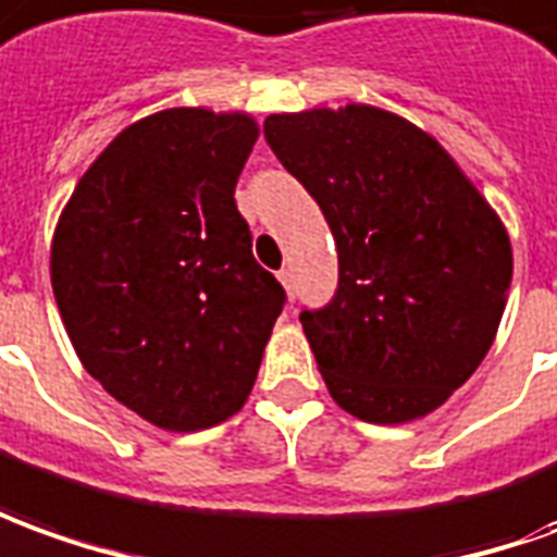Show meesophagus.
<instances>
[{
	"mask_svg": "<svg viewBox=\"0 0 557 557\" xmlns=\"http://www.w3.org/2000/svg\"><path fill=\"white\" fill-rule=\"evenodd\" d=\"M278 282L287 290V297H294V272L290 270H278Z\"/></svg>",
	"mask_w": 557,
	"mask_h": 557,
	"instance_id": "1",
	"label": "esophagus"
}]
</instances>
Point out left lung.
<instances>
[{
	"label": "left lung",
	"instance_id": "left-lung-1",
	"mask_svg": "<svg viewBox=\"0 0 557 557\" xmlns=\"http://www.w3.org/2000/svg\"><path fill=\"white\" fill-rule=\"evenodd\" d=\"M267 141L339 251L302 333L333 400L370 424L431 416L488 355L512 282L500 214L431 133L363 102L270 114Z\"/></svg>",
	"mask_w": 557,
	"mask_h": 557
}]
</instances>
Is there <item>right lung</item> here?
<instances>
[{
	"instance_id": "1",
	"label": "right lung",
	"mask_w": 557,
	"mask_h": 557,
	"mask_svg": "<svg viewBox=\"0 0 557 557\" xmlns=\"http://www.w3.org/2000/svg\"><path fill=\"white\" fill-rule=\"evenodd\" d=\"M257 136L248 111H154L106 145L53 230L51 285L75 355L163 431L239 412L285 302L233 199Z\"/></svg>"
}]
</instances>
